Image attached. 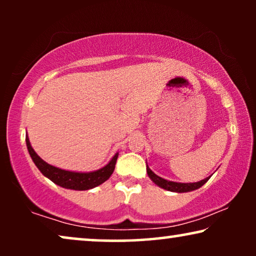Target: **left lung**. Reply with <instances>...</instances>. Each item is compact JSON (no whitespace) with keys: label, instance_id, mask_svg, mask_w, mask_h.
I'll return each instance as SVG.
<instances>
[{"label":"left lung","instance_id":"8db88e82","mask_svg":"<svg viewBox=\"0 0 256 256\" xmlns=\"http://www.w3.org/2000/svg\"><path fill=\"white\" fill-rule=\"evenodd\" d=\"M146 174L150 180H152L154 183L156 185H158L160 188H164V190L168 191H172V192H178V194H183V192H190L194 190H197L200 186H202L206 182L210 180V177L205 178V180H202L199 182H196V183H177V182H171V180H166L164 178L157 176L156 174H154L150 168L146 166Z\"/></svg>","mask_w":256,"mask_h":256}]
</instances>
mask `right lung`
Here are the masks:
<instances>
[{
	"instance_id": "obj_1",
	"label": "right lung",
	"mask_w": 256,
	"mask_h": 256,
	"mask_svg": "<svg viewBox=\"0 0 256 256\" xmlns=\"http://www.w3.org/2000/svg\"><path fill=\"white\" fill-rule=\"evenodd\" d=\"M26 142L28 152H29L31 158H32L34 163L36 164L38 170L45 177H48V180L54 182V184L65 188H71V190H90V188H93L98 186V185L104 183L112 176V174H113L115 169V163H116L118 156V152L115 154L113 158L110 160V163L99 170L90 171V172H76V171L59 169V168L51 166V164H48L42 160L32 149V146H31L28 135L26 138Z\"/></svg>"
}]
</instances>
